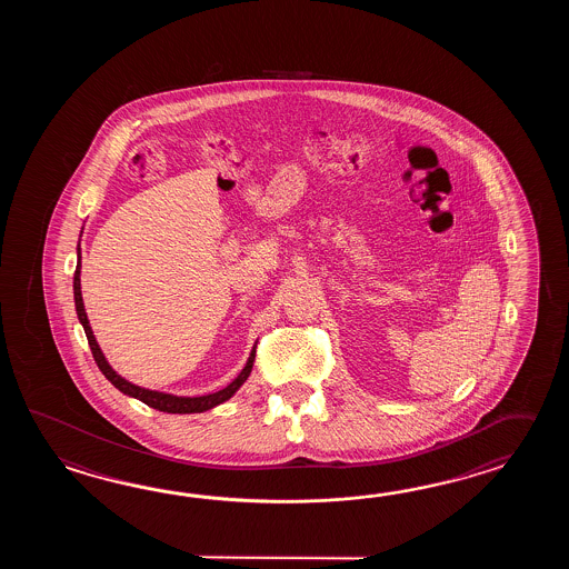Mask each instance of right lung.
Masks as SVG:
<instances>
[{
  "mask_svg": "<svg viewBox=\"0 0 569 569\" xmlns=\"http://www.w3.org/2000/svg\"><path fill=\"white\" fill-rule=\"evenodd\" d=\"M77 258L81 260V250H77ZM73 290L74 309H77V315H79L81 326L86 329L87 341H89V348H91V353H93V358H96V363L99 366V370H101L103 376L108 378L109 382H111L113 387L118 388V390H121L123 395L133 397V399L142 400L144 405L152 407V409H157V411L179 412V415H184V412L209 411V409H213V407H218L221 402H226V400L231 399V397L236 395V390L242 387L243 382L248 380L250 372H252V366H254L256 358V346L252 348V353H250V358H248V362L243 366V370L238 375V378H236L233 382H230L228 387L221 388L218 392H213V395H206V397H174V395H167V392H157V390L136 387L132 382H128L126 378H121V376L118 375L111 366H109L108 360H106V356L101 353L99 346H97L96 336H93V331H91L89 319H87L86 307H83V297H81V262H77V270H74Z\"/></svg>",
  "mask_w": 569,
  "mask_h": 569,
  "instance_id": "obj_1",
  "label": "right lung"
}]
</instances>
